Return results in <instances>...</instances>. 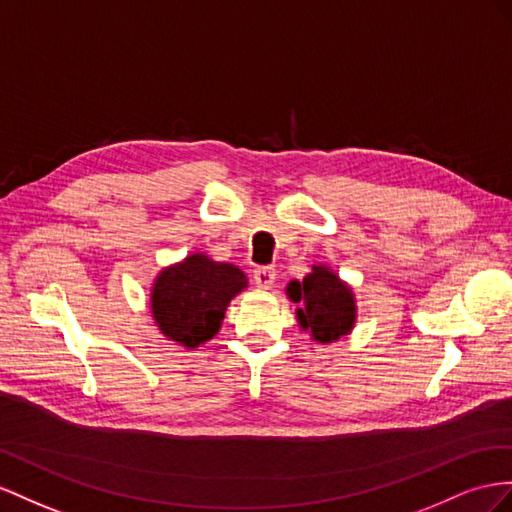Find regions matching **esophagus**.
<instances>
[{
    "instance_id": "obj_1",
    "label": "esophagus",
    "mask_w": 512,
    "mask_h": 512,
    "mask_svg": "<svg viewBox=\"0 0 512 512\" xmlns=\"http://www.w3.org/2000/svg\"><path fill=\"white\" fill-rule=\"evenodd\" d=\"M274 279H277V270L272 266H259L253 272V281L257 287H261V290H270Z\"/></svg>"
}]
</instances>
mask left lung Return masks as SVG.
Masks as SVG:
<instances>
[{"label": "left lung", "instance_id": "left-lung-1", "mask_svg": "<svg viewBox=\"0 0 512 512\" xmlns=\"http://www.w3.org/2000/svg\"><path fill=\"white\" fill-rule=\"evenodd\" d=\"M285 294L296 305L300 331L322 346L348 337L357 324V298L329 264H313L303 281L292 279Z\"/></svg>", "mask_w": 512, "mask_h": 512}]
</instances>
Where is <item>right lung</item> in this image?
<instances>
[{"mask_svg": "<svg viewBox=\"0 0 512 512\" xmlns=\"http://www.w3.org/2000/svg\"><path fill=\"white\" fill-rule=\"evenodd\" d=\"M248 287L246 274L207 253H190L164 266L151 283L149 309L160 333L186 350L209 342L231 300Z\"/></svg>", "mask_w": 512, "mask_h": 512, "instance_id": "right-lung-1", "label": "right lung"}]
</instances>
